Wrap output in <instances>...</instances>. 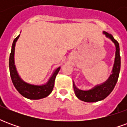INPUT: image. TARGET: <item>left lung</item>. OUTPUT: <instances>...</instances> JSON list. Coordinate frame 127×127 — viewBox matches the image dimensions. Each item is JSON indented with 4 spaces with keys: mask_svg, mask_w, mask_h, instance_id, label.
I'll list each match as a JSON object with an SVG mask.
<instances>
[{
    "mask_svg": "<svg viewBox=\"0 0 127 127\" xmlns=\"http://www.w3.org/2000/svg\"><path fill=\"white\" fill-rule=\"evenodd\" d=\"M103 33L106 36L109 37L116 45V58L112 70V74L109 76V79L105 82L102 84L101 85L96 86L90 91H84L79 90L75 87L73 82V85L75 95L79 99L85 102H96L106 98L114 88L120 73V56L119 43L111 34L107 33L106 32H103Z\"/></svg>",
    "mask_w": 127,
    "mask_h": 127,
    "instance_id": "8db88e82",
    "label": "left lung"
}]
</instances>
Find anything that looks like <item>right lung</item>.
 Returning <instances> with one entry per match:
<instances>
[{"mask_svg":"<svg viewBox=\"0 0 127 127\" xmlns=\"http://www.w3.org/2000/svg\"><path fill=\"white\" fill-rule=\"evenodd\" d=\"M20 35H18L13 42L11 52L9 56V71L11 78L15 88L22 95L29 99H40L45 98L49 95L54 88V81L56 75L60 70V67L55 70L54 73L50 77L48 82L43 86H34L24 82L20 77H19L18 73L16 71L15 64H14V52H15V42L19 38Z\"/></svg>","mask_w":127,"mask_h":127,"instance_id":"add662e5","label":"right lung"}]
</instances>
